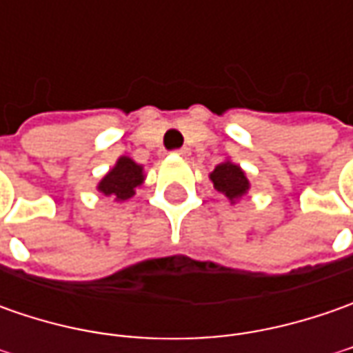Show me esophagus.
I'll list each match as a JSON object with an SVG mask.
<instances>
[{"label":"esophagus","mask_w":353,"mask_h":353,"mask_svg":"<svg viewBox=\"0 0 353 353\" xmlns=\"http://www.w3.org/2000/svg\"><path fill=\"white\" fill-rule=\"evenodd\" d=\"M188 153H190V151H188L186 147H183V149H176V151H174V155H179V157H188Z\"/></svg>","instance_id":"1"}]
</instances>
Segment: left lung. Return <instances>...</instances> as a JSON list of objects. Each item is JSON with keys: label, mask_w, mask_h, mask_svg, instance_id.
<instances>
[{"label": "left lung", "mask_w": 353, "mask_h": 353, "mask_svg": "<svg viewBox=\"0 0 353 353\" xmlns=\"http://www.w3.org/2000/svg\"><path fill=\"white\" fill-rule=\"evenodd\" d=\"M210 181L214 183V188L220 194H224L232 204L250 190V181H248L245 172L232 161H224L212 170Z\"/></svg>", "instance_id": "8db88e82"}]
</instances>
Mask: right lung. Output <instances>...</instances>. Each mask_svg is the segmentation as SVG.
Here are the masks:
<instances>
[{"mask_svg":"<svg viewBox=\"0 0 353 353\" xmlns=\"http://www.w3.org/2000/svg\"><path fill=\"white\" fill-rule=\"evenodd\" d=\"M143 181L145 174L141 165H137L129 157H119L114 169H110V172L100 181L98 190L103 196H114L117 202H123L135 194V188L141 186Z\"/></svg>","mask_w":353,"mask_h":353,"instance_id":"right-lung-1","label":"right lung"}]
</instances>
